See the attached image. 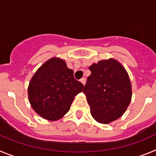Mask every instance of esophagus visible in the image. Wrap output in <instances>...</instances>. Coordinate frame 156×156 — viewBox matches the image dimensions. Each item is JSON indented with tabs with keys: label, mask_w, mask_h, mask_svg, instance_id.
Returning a JSON list of instances; mask_svg holds the SVG:
<instances>
[{
	"label": "esophagus",
	"mask_w": 156,
	"mask_h": 156,
	"mask_svg": "<svg viewBox=\"0 0 156 156\" xmlns=\"http://www.w3.org/2000/svg\"><path fill=\"white\" fill-rule=\"evenodd\" d=\"M80 82L82 83L83 84L85 85V83H86V79H85V78H82V79L80 80Z\"/></svg>",
	"instance_id": "1"
}]
</instances>
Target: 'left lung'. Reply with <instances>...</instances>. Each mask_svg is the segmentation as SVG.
Listing matches in <instances>:
<instances>
[{
	"mask_svg": "<svg viewBox=\"0 0 156 156\" xmlns=\"http://www.w3.org/2000/svg\"><path fill=\"white\" fill-rule=\"evenodd\" d=\"M83 93L94 119L108 123L124 113L131 100V85L125 69L114 59L101 60L89 67Z\"/></svg>",
	"mask_w": 156,
	"mask_h": 156,
	"instance_id": "obj_1",
	"label": "left lung"
}]
</instances>
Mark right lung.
I'll list each match as a JSON object with an SVG mask.
<instances>
[{"label": "right lung", "mask_w": 156, "mask_h": 156, "mask_svg": "<svg viewBox=\"0 0 156 156\" xmlns=\"http://www.w3.org/2000/svg\"><path fill=\"white\" fill-rule=\"evenodd\" d=\"M83 87L65 61L53 58L43 65L30 80L29 100L41 116L57 120L68 112L74 97Z\"/></svg>", "instance_id": "obj_1"}]
</instances>
